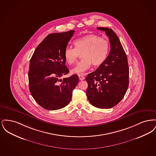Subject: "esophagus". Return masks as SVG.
<instances>
[{"label": "esophagus", "mask_w": 156, "mask_h": 156, "mask_svg": "<svg viewBox=\"0 0 156 156\" xmlns=\"http://www.w3.org/2000/svg\"><path fill=\"white\" fill-rule=\"evenodd\" d=\"M78 77H79L80 80H81V81H83L85 79V77L81 75H78Z\"/></svg>", "instance_id": "esophagus-1"}]
</instances>
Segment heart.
Returning a JSON list of instances; mask_svg holds the SVG:
<instances>
[{"instance_id":"heart-1","label":"heart","mask_w":156,"mask_h":156,"mask_svg":"<svg viewBox=\"0 0 156 156\" xmlns=\"http://www.w3.org/2000/svg\"><path fill=\"white\" fill-rule=\"evenodd\" d=\"M75 48L67 47L64 51V57L69 65L74 64L80 54L82 59L72 69L75 74H83L92 64L94 67L101 66L108 57L110 45L108 41L95 34H90L75 40Z\"/></svg>"}]
</instances>
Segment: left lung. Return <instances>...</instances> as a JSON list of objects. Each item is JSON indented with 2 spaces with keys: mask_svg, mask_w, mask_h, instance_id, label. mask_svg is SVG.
Segmentation results:
<instances>
[{
  "mask_svg": "<svg viewBox=\"0 0 156 156\" xmlns=\"http://www.w3.org/2000/svg\"><path fill=\"white\" fill-rule=\"evenodd\" d=\"M97 29L105 31L109 37L111 51L104 63L86 77L87 96L93 106L109 109L125 96L129 87V69L126 53L115 33L107 27Z\"/></svg>",
  "mask_w": 156,
  "mask_h": 156,
  "instance_id": "obj_1",
  "label": "left lung"
}]
</instances>
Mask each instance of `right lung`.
Here are the masks:
<instances>
[{"instance_id": "obj_1", "label": "right lung", "mask_w": 156, "mask_h": 156, "mask_svg": "<svg viewBox=\"0 0 156 156\" xmlns=\"http://www.w3.org/2000/svg\"><path fill=\"white\" fill-rule=\"evenodd\" d=\"M74 30L48 35L37 46L30 61L28 73L29 89L37 104L47 110L54 111L69 103L78 76L69 73L64 51Z\"/></svg>"}]
</instances>
